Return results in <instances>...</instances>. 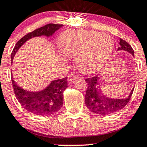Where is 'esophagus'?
Returning a JSON list of instances; mask_svg holds the SVG:
<instances>
[{
	"mask_svg": "<svg viewBox=\"0 0 147 147\" xmlns=\"http://www.w3.org/2000/svg\"><path fill=\"white\" fill-rule=\"evenodd\" d=\"M78 78H79V77L75 75V74H71V75H69V76H68V79H67V80H68L69 83H72V81L77 80V79H78Z\"/></svg>",
	"mask_w": 147,
	"mask_h": 147,
	"instance_id": "obj_1",
	"label": "esophagus"
}]
</instances>
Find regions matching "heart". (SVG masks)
<instances>
[{"mask_svg":"<svg viewBox=\"0 0 147 147\" xmlns=\"http://www.w3.org/2000/svg\"><path fill=\"white\" fill-rule=\"evenodd\" d=\"M59 45L64 54L75 59L76 67L85 75L101 70L113 51V40L109 35L89 30L64 32Z\"/></svg>","mask_w":147,"mask_h":147,"instance_id":"heart-1","label":"heart"}]
</instances>
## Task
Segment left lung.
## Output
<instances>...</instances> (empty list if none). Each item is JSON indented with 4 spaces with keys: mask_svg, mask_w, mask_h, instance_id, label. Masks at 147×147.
<instances>
[{
    "mask_svg": "<svg viewBox=\"0 0 147 147\" xmlns=\"http://www.w3.org/2000/svg\"><path fill=\"white\" fill-rule=\"evenodd\" d=\"M120 45L117 51H125L134 57V51L125 40L120 38ZM98 79L97 76L86 79L88 88L85 96V102L88 109L94 114L106 116L118 112L125 107L131 99L134 88L125 98H112L101 93Z\"/></svg>",
    "mask_w": 147,
    "mask_h": 147,
    "instance_id": "left-lung-1",
    "label": "left lung"
}]
</instances>
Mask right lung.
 <instances>
[{"label": "right lung", "instance_id": "add662e5", "mask_svg": "<svg viewBox=\"0 0 147 147\" xmlns=\"http://www.w3.org/2000/svg\"><path fill=\"white\" fill-rule=\"evenodd\" d=\"M62 24H48L24 35L16 42L11 53V63L18 50L32 38L45 36L49 38L62 27ZM15 96L22 106L30 112L40 116H47L58 112L63 105V93L67 88V78L52 80L45 88L30 91L18 86L11 77Z\"/></svg>", "mask_w": 147, "mask_h": 147}]
</instances>
